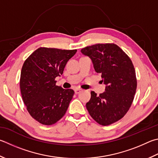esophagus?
Returning <instances> with one entry per match:
<instances>
[{"label":"esophagus","mask_w":158,"mask_h":158,"mask_svg":"<svg viewBox=\"0 0 158 158\" xmlns=\"http://www.w3.org/2000/svg\"><path fill=\"white\" fill-rule=\"evenodd\" d=\"M83 90L82 89H80V88H75L74 89V93H75V94H79L81 93V92Z\"/></svg>","instance_id":"34e87169"}]
</instances>
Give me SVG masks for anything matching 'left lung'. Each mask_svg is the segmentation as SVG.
Returning a JSON list of instances; mask_svg holds the SVG:
<instances>
[{
    "instance_id": "obj_1",
    "label": "left lung",
    "mask_w": 158,
    "mask_h": 158,
    "mask_svg": "<svg viewBox=\"0 0 158 158\" xmlns=\"http://www.w3.org/2000/svg\"><path fill=\"white\" fill-rule=\"evenodd\" d=\"M81 53L93 62L96 73L102 74L105 92H91L86 108L90 116L103 126L122 119L130 108L137 88L135 70L131 59L113 44H96L83 48Z\"/></svg>"
}]
</instances>
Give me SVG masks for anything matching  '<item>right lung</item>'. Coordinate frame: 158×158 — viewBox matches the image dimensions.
Segmentation results:
<instances>
[{
    "mask_svg": "<svg viewBox=\"0 0 158 158\" xmlns=\"http://www.w3.org/2000/svg\"><path fill=\"white\" fill-rule=\"evenodd\" d=\"M76 52L40 48L24 62L20 79L22 98L30 115L42 124H55L69 106L74 91L57 86L55 78Z\"/></svg>",
    "mask_w": 158,
    "mask_h": 158,
    "instance_id": "right-lung-1",
    "label": "right lung"
}]
</instances>
